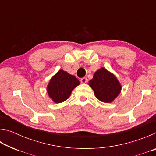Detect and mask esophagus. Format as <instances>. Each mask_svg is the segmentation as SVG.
I'll list each match as a JSON object with an SVG mask.
<instances>
[{"instance_id": "1", "label": "esophagus", "mask_w": 156, "mask_h": 156, "mask_svg": "<svg viewBox=\"0 0 156 156\" xmlns=\"http://www.w3.org/2000/svg\"><path fill=\"white\" fill-rule=\"evenodd\" d=\"M87 81H88L87 78H85V77L82 78H81V80H80V82H81V83H83V84H85V83H87Z\"/></svg>"}]
</instances>
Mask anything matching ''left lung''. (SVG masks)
Masks as SVG:
<instances>
[{
  "instance_id": "left-lung-1",
  "label": "left lung",
  "mask_w": 156,
  "mask_h": 156,
  "mask_svg": "<svg viewBox=\"0 0 156 156\" xmlns=\"http://www.w3.org/2000/svg\"><path fill=\"white\" fill-rule=\"evenodd\" d=\"M89 85L94 90L95 96L100 101L109 103L120 94L122 86L115 76L104 67L94 73Z\"/></svg>"
}]
</instances>
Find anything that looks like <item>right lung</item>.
I'll list each match as a JSON object with an SVG mask.
<instances>
[{"instance_id": "add662e5", "label": "right lung", "mask_w": 156, "mask_h": 156, "mask_svg": "<svg viewBox=\"0 0 156 156\" xmlns=\"http://www.w3.org/2000/svg\"><path fill=\"white\" fill-rule=\"evenodd\" d=\"M80 84L74 76L60 69L50 79L47 87L49 97L55 103H60L69 98L73 89Z\"/></svg>"}]
</instances>
